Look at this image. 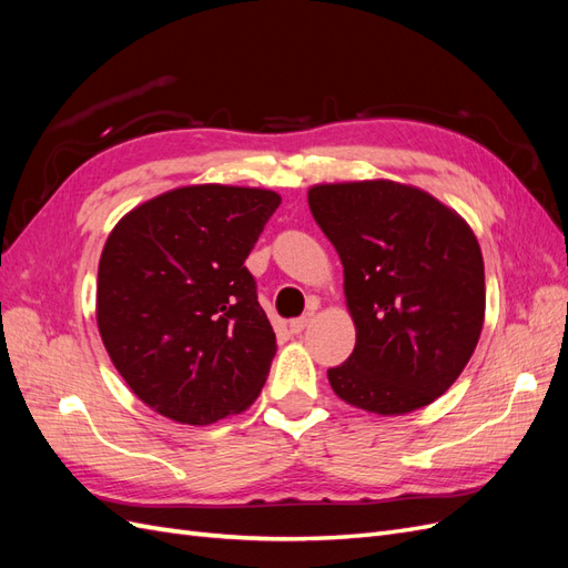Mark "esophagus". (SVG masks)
Listing matches in <instances>:
<instances>
[{"label":"esophagus","instance_id":"esophagus-1","mask_svg":"<svg viewBox=\"0 0 568 568\" xmlns=\"http://www.w3.org/2000/svg\"><path fill=\"white\" fill-rule=\"evenodd\" d=\"M315 317V307H311V311H307L305 315H301V317H296V320H291L288 322V329H291V334H301L307 324H311V320Z\"/></svg>","mask_w":568,"mask_h":568}]
</instances>
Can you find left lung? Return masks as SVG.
Segmentation results:
<instances>
[{
    "mask_svg": "<svg viewBox=\"0 0 568 568\" xmlns=\"http://www.w3.org/2000/svg\"><path fill=\"white\" fill-rule=\"evenodd\" d=\"M307 203L343 265L355 348L326 372L341 400L407 415L448 390L486 315L484 255L471 227L417 186L315 184Z\"/></svg>",
    "mask_w": 568,
    "mask_h": 568,
    "instance_id": "left-lung-1",
    "label": "left lung"
}]
</instances>
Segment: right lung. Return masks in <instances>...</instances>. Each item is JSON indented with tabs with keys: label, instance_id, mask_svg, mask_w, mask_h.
I'll return each mask as SVG.
<instances>
[{
	"label": "right lung",
	"instance_id": "obj_1",
	"mask_svg": "<svg viewBox=\"0 0 568 568\" xmlns=\"http://www.w3.org/2000/svg\"><path fill=\"white\" fill-rule=\"evenodd\" d=\"M280 203L270 189L192 184L136 205L109 234L99 334L159 415L205 426L261 393L277 338L244 261Z\"/></svg>",
	"mask_w": 568,
	"mask_h": 568
}]
</instances>
